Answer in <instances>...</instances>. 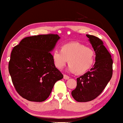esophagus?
Returning <instances> with one entry per match:
<instances>
[{"mask_svg": "<svg viewBox=\"0 0 123 123\" xmlns=\"http://www.w3.org/2000/svg\"><path fill=\"white\" fill-rule=\"evenodd\" d=\"M63 79L65 80H68L69 79V77L68 76L66 75V74H63Z\"/></svg>", "mask_w": 123, "mask_h": 123, "instance_id": "34e87169", "label": "esophagus"}]
</instances>
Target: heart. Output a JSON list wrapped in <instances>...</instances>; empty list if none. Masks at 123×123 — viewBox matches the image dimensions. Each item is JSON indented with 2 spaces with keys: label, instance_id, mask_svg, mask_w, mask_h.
Listing matches in <instances>:
<instances>
[{
  "label": "heart",
  "instance_id": "heart-1",
  "mask_svg": "<svg viewBox=\"0 0 123 123\" xmlns=\"http://www.w3.org/2000/svg\"><path fill=\"white\" fill-rule=\"evenodd\" d=\"M53 59L58 68L62 69L68 60V70L72 73L83 74L91 68L95 61V53L91 48L78 42L63 45L61 50L55 49Z\"/></svg>",
  "mask_w": 123,
  "mask_h": 123
}]
</instances>
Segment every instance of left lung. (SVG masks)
Wrapping results in <instances>:
<instances>
[{
  "instance_id": "obj_1",
  "label": "left lung",
  "mask_w": 123,
  "mask_h": 123,
  "mask_svg": "<svg viewBox=\"0 0 123 123\" xmlns=\"http://www.w3.org/2000/svg\"><path fill=\"white\" fill-rule=\"evenodd\" d=\"M95 53V62L85 74L77 78L76 88L72 95L77 102L92 101L100 95L112 76L113 60L102 41L93 35H86Z\"/></svg>"
}]
</instances>
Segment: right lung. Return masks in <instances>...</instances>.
Returning a JSON list of instances; mask_svg holds the SVG:
<instances>
[{"mask_svg": "<svg viewBox=\"0 0 123 123\" xmlns=\"http://www.w3.org/2000/svg\"><path fill=\"white\" fill-rule=\"evenodd\" d=\"M60 39L49 34L25 37L11 53L8 71L15 90L22 98L43 102L63 74L54 65L53 51Z\"/></svg>", "mask_w": 123, "mask_h": 123, "instance_id": "1", "label": "right lung"}]
</instances>
